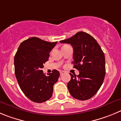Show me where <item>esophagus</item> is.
Masks as SVG:
<instances>
[{
	"instance_id": "obj_1",
	"label": "esophagus",
	"mask_w": 121,
	"mask_h": 121,
	"mask_svg": "<svg viewBox=\"0 0 121 121\" xmlns=\"http://www.w3.org/2000/svg\"><path fill=\"white\" fill-rule=\"evenodd\" d=\"M60 75H62L63 73H64V71H60Z\"/></svg>"
}]
</instances>
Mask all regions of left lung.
<instances>
[{
  "label": "left lung",
  "mask_w": 121,
  "mask_h": 121,
  "mask_svg": "<svg viewBox=\"0 0 121 121\" xmlns=\"http://www.w3.org/2000/svg\"><path fill=\"white\" fill-rule=\"evenodd\" d=\"M60 42L72 45L73 67L79 71L78 76L70 73L71 80L67 83L70 94L78 100L91 99L101 87L106 74L103 51L96 40L83 31Z\"/></svg>",
  "instance_id": "1"
}]
</instances>
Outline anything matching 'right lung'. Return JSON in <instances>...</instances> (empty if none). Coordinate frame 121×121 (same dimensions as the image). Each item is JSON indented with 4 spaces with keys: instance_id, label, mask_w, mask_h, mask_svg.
<instances>
[{
    "instance_id": "obj_1",
    "label": "right lung",
    "mask_w": 121,
    "mask_h": 121,
    "mask_svg": "<svg viewBox=\"0 0 121 121\" xmlns=\"http://www.w3.org/2000/svg\"><path fill=\"white\" fill-rule=\"evenodd\" d=\"M57 43L32 37L21 43L15 55V74L19 86L27 97L35 103L45 102L51 97L54 85L60 76L57 70L47 76L42 70Z\"/></svg>"
}]
</instances>
